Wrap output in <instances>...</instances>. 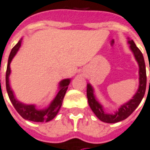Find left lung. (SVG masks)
Instances as JSON below:
<instances>
[{"instance_id":"1","label":"left lung","mask_w":150,"mask_h":150,"mask_svg":"<svg viewBox=\"0 0 150 150\" xmlns=\"http://www.w3.org/2000/svg\"><path fill=\"white\" fill-rule=\"evenodd\" d=\"M128 43L130 44V48L134 54L135 58L139 65V88L131 100L122 105L114 115L106 114L103 111V106L98 102L94 96L93 87L91 86L90 84H87L86 94L90 108L95 115L101 121L105 123L114 124L127 119L139 106V104L141 103V100L145 95V90H146V69H145V60L142 53L137 47L136 46L133 40H130V39H128Z\"/></svg>"}]
</instances>
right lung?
I'll return each mask as SVG.
<instances>
[{
  "label": "right lung",
  "mask_w": 150,
  "mask_h": 150,
  "mask_svg": "<svg viewBox=\"0 0 150 150\" xmlns=\"http://www.w3.org/2000/svg\"><path fill=\"white\" fill-rule=\"evenodd\" d=\"M22 39L18 41V43L16 44L11 50V52L9 54V60H8V64H7V69H6V75H5V84H6V90L9 95V98L13 106L14 107L16 111L18 112V114L22 116L23 119L27 120L34 121V122H48L52 120V119L56 117V115L60 111L63 99L67 89L69 87L70 83V79H64L60 82V90L56 94V98L53 99L49 107L47 109L43 110H38L36 109L35 105H26V104L22 103L19 101H18L13 95V92L10 88L9 81V77L10 74V63L12 61L13 56H15L17 52L18 51L19 47H21Z\"/></svg>",
  "instance_id": "add662e5"
}]
</instances>
